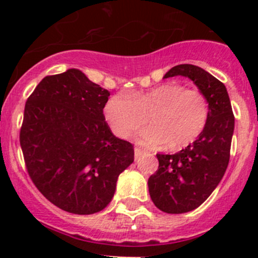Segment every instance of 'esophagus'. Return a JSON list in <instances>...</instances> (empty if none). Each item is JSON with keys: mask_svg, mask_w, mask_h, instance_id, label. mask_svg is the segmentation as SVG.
Here are the masks:
<instances>
[{"mask_svg": "<svg viewBox=\"0 0 258 258\" xmlns=\"http://www.w3.org/2000/svg\"><path fill=\"white\" fill-rule=\"evenodd\" d=\"M141 155H142V150L141 148H139V147H135V158H139V157H141Z\"/></svg>", "mask_w": 258, "mask_h": 258, "instance_id": "1", "label": "esophagus"}]
</instances>
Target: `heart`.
<instances>
[{
	"instance_id": "b5f03b06",
	"label": "heart",
	"mask_w": 258,
	"mask_h": 258,
	"mask_svg": "<svg viewBox=\"0 0 258 258\" xmlns=\"http://www.w3.org/2000/svg\"><path fill=\"white\" fill-rule=\"evenodd\" d=\"M103 113L113 134L121 139L131 136L150 114L152 124L135 135L137 144L155 150L167 146L181 150L206 128L210 105L200 90L166 82L145 92L113 96L106 102Z\"/></svg>"
}]
</instances>
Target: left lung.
<instances>
[{
	"label": "left lung",
	"mask_w": 258,
	"mask_h": 258,
	"mask_svg": "<svg viewBox=\"0 0 258 258\" xmlns=\"http://www.w3.org/2000/svg\"><path fill=\"white\" fill-rule=\"evenodd\" d=\"M194 81L209 100L210 117L201 136L175 155H157L158 170L148 178L151 200L166 213H184L201 206L222 179L230 161L235 130L226 86L195 64L172 67L163 79Z\"/></svg>",
	"instance_id": "1"
}]
</instances>
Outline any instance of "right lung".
I'll list each match as a JSON object with an SVG mask.
<instances>
[{
	"label": "right lung",
	"instance_id": "right-lung-1",
	"mask_svg": "<svg viewBox=\"0 0 258 258\" xmlns=\"http://www.w3.org/2000/svg\"><path fill=\"white\" fill-rule=\"evenodd\" d=\"M110 92L82 71L45 77L25 106L20 144L28 175L58 209L100 212L112 200L134 146L111 132L103 116Z\"/></svg>",
	"mask_w": 258,
	"mask_h": 258
}]
</instances>
